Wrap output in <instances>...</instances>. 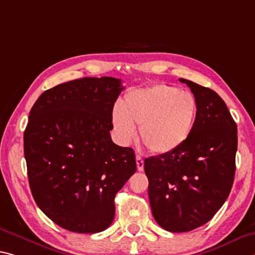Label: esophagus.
<instances>
[{"instance_id":"1","label":"esophagus","mask_w":255,"mask_h":255,"mask_svg":"<svg viewBox=\"0 0 255 255\" xmlns=\"http://www.w3.org/2000/svg\"><path fill=\"white\" fill-rule=\"evenodd\" d=\"M136 164H137V169H138V171H143L144 160L140 155H136Z\"/></svg>"}]
</instances>
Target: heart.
<instances>
[{"mask_svg":"<svg viewBox=\"0 0 255 255\" xmlns=\"http://www.w3.org/2000/svg\"><path fill=\"white\" fill-rule=\"evenodd\" d=\"M197 104L191 93L165 84L129 91L121 108L112 111V125L120 142L130 143L139 127L140 140L148 151L167 154L191 136Z\"/></svg>","mask_w":255,"mask_h":255,"instance_id":"b5f03b06","label":"heart"}]
</instances>
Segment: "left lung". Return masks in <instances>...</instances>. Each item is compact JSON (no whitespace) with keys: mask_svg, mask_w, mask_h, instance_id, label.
I'll return each instance as SVG.
<instances>
[{"mask_svg":"<svg viewBox=\"0 0 255 255\" xmlns=\"http://www.w3.org/2000/svg\"><path fill=\"white\" fill-rule=\"evenodd\" d=\"M196 100V119L184 145L144 161L152 215L171 233L207 224L227 200L235 177L237 126L215 91L180 78Z\"/></svg>","mask_w":255,"mask_h":255,"instance_id":"8db88e82","label":"left lung"}]
</instances>
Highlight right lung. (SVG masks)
Here are the masks:
<instances>
[{"instance_id":"right-lung-1","label":"right lung","mask_w":255,"mask_h":255,"mask_svg":"<svg viewBox=\"0 0 255 255\" xmlns=\"http://www.w3.org/2000/svg\"><path fill=\"white\" fill-rule=\"evenodd\" d=\"M124 90L113 77H85L43 93L29 112L23 152L38 208L67 230L94 234L115 218V197L136 171L135 152L111 139Z\"/></svg>"}]
</instances>
